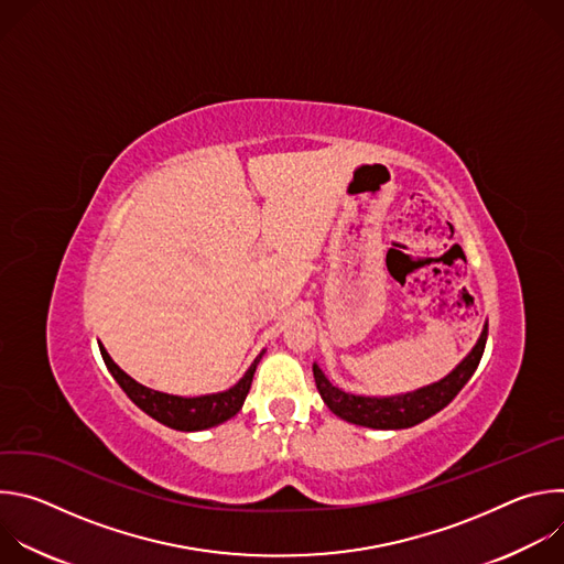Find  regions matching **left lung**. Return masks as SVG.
<instances>
[{
    "label": "left lung",
    "mask_w": 564,
    "mask_h": 564,
    "mask_svg": "<svg viewBox=\"0 0 564 564\" xmlns=\"http://www.w3.org/2000/svg\"><path fill=\"white\" fill-rule=\"evenodd\" d=\"M487 335L489 326L481 330L475 348L468 352V357L444 379L424 386L420 390L406 392V394H392V397H364V394H352L344 392L337 386L328 381L316 364L312 366L316 390L324 399V404L341 420L357 424V426H368V429H411L435 413H440L444 406H448L455 399V394L464 388V383L473 377L475 368L479 366L481 355H485L487 346Z\"/></svg>",
    "instance_id": "obj_1"
}]
</instances>
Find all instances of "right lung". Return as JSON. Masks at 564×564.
Segmentation results:
<instances>
[{
  "label": "right lung",
  "mask_w": 564,
  "mask_h": 564,
  "mask_svg": "<svg viewBox=\"0 0 564 564\" xmlns=\"http://www.w3.org/2000/svg\"><path fill=\"white\" fill-rule=\"evenodd\" d=\"M100 352L102 359L113 375V379L120 383V388L127 392V397L133 401L138 409H142L149 417L155 422L165 424L176 431H205L212 426H218L234 417L240 409H243V401L250 392L254 370L263 357V352L254 359V364L248 368V372L240 377L236 386H231L225 392H214V394H200V397H178V394H167V392H158L151 390L135 379H131L124 370L118 368V364L109 357L102 344Z\"/></svg>",
  "instance_id": "obj_1"
}]
</instances>
